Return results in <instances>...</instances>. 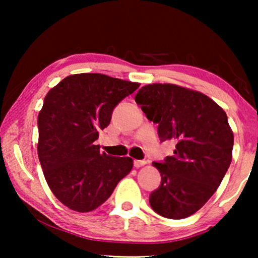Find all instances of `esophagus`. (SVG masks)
<instances>
[{
	"mask_svg": "<svg viewBox=\"0 0 258 258\" xmlns=\"http://www.w3.org/2000/svg\"><path fill=\"white\" fill-rule=\"evenodd\" d=\"M147 162L146 161H142V160H135L134 161V167L135 168H141L143 167V165H146Z\"/></svg>",
	"mask_w": 258,
	"mask_h": 258,
	"instance_id": "esophagus-1",
	"label": "esophagus"
}]
</instances>
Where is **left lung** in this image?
I'll use <instances>...</instances> for the list:
<instances>
[{
	"instance_id": "8db88e82",
	"label": "left lung",
	"mask_w": 258,
	"mask_h": 258,
	"mask_svg": "<svg viewBox=\"0 0 258 258\" xmlns=\"http://www.w3.org/2000/svg\"><path fill=\"white\" fill-rule=\"evenodd\" d=\"M135 101L158 124L161 142H177L174 156L153 163L161 184L150 194V206L172 220L191 216L214 195L231 163L234 134L227 114L207 95L176 84H148Z\"/></svg>"
}]
</instances>
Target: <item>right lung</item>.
Returning a JSON list of instances; mask_svg holds the SVG:
<instances>
[{"label": "right lung", "mask_w": 258, "mask_h": 258, "mask_svg": "<svg viewBox=\"0 0 258 258\" xmlns=\"http://www.w3.org/2000/svg\"><path fill=\"white\" fill-rule=\"evenodd\" d=\"M139 87L103 74H76L44 97L37 118L38 160L49 188L69 209H96L132 171V158L100 153L95 141L116 105Z\"/></svg>", "instance_id": "add662e5"}]
</instances>
